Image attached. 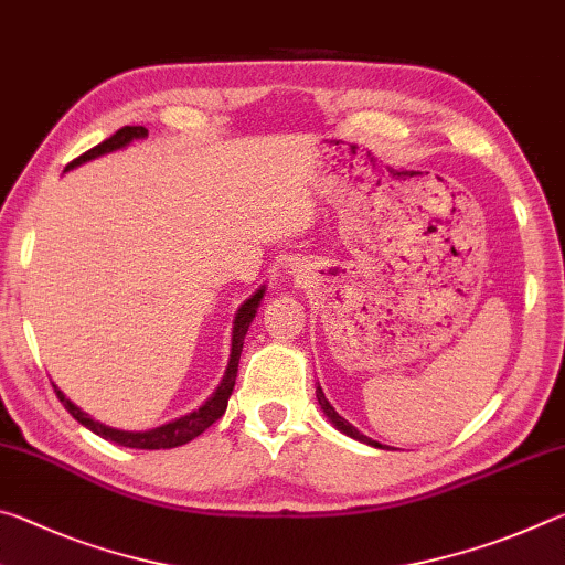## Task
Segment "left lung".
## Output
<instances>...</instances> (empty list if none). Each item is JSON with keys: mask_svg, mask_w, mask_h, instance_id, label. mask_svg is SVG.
Returning <instances> with one entry per match:
<instances>
[{"mask_svg": "<svg viewBox=\"0 0 565 565\" xmlns=\"http://www.w3.org/2000/svg\"><path fill=\"white\" fill-rule=\"evenodd\" d=\"M317 398H319V406L323 408V414L329 416V420L333 426L339 428L341 434H347V436H351V438H356V441H363V444H369V446H376V448H381V444L379 441H371L369 436H363L356 426H351L347 418H341L339 414H337V408H333L331 404H329V398L323 396V391H321V386H317Z\"/></svg>", "mask_w": 565, "mask_h": 565, "instance_id": "1", "label": "left lung"}]
</instances>
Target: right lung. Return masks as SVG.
I'll use <instances>...</instances> for the list:
<instances>
[{"mask_svg": "<svg viewBox=\"0 0 565 565\" xmlns=\"http://www.w3.org/2000/svg\"><path fill=\"white\" fill-rule=\"evenodd\" d=\"M147 129L145 127H121L117 134H111L109 139H104L102 145H97L89 151H84L82 157H76L74 161L66 164L64 171H70L74 167L84 164V161L89 159H97L102 154H109V151H117L121 147H127L129 141L134 139H145L147 137ZM264 299V289L256 291L252 299H246L242 303V309H238L236 319H234V333H232V359H228V366H226V374L222 379V384L216 386V391L212 394V398H206L202 406L196 411H191V414L181 416L169 420L164 426H157L151 428V431H119V428H111V426H104L99 420H94L89 414H84L82 408H76L70 398H66L60 388L54 386L56 391V398L62 401L64 408L70 411V414L79 420L82 426H87L89 431H94L102 438H107V441H114L119 446H127V448H149V451H157V448H177L181 444H189L191 438H196L199 434H204L209 426L214 424L224 416L226 404H228V396H232L234 384H236V371H238V359H242V349H244V337L248 331V323L254 321L256 317V309H259V303Z\"/></svg>", "mask_w": 565, "mask_h": 565, "instance_id": "add662e5", "label": "right lung"}]
</instances>
